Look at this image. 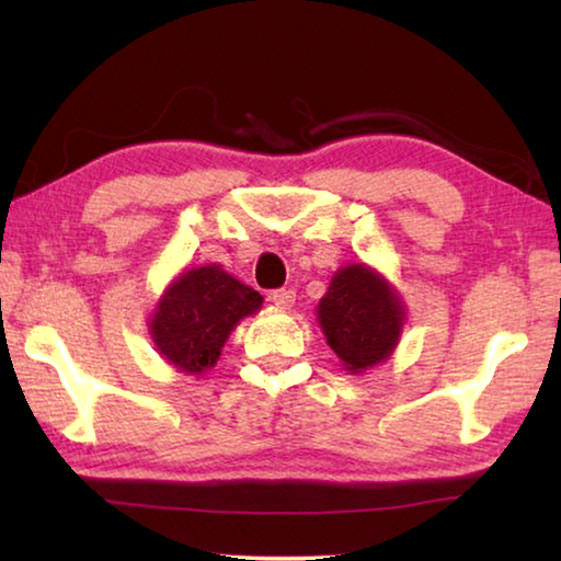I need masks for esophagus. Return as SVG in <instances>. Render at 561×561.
Returning <instances> with one entry per match:
<instances>
[{"label":"esophagus","instance_id":"esophagus-1","mask_svg":"<svg viewBox=\"0 0 561 561\" xmlns=\"http://www.w3.org/2000/svg\"><path fill=\"white\" fill-rule=\"evenodd\" d=\"M294 299H297V294H294L291 289H274L270 294V301L274 304V307H279V309H291L294 307Z\"/></svg>","mask_w":561,"mask_h":561}]
</instances>
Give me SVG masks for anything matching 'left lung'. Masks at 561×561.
I'll return each instance as SVG.
<instances>
[{"label":"left lung","mask_w":561,"mask_h":561,"mask_svg":"<svg viewBox=\"0 0 561 561\" xmlns=\"http://www.w3.org/2000/svg\"><path fill=\"white\" fill-rule=\"evenodd\" d=\"M317 321L341 366L364 374L391 358L405 324V301L381 272L356 262L331 277Z\"/></svg>","instance_id":"1"}]
</instances>
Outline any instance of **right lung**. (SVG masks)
Instances as JSON below:
<instances>
[{
  "label": "right lung",
  "instance_id": "add662e5",
  "mask_svg": "<svg viewBox=\"0 0 561 561\" xmlns=\"http://www.w3.org/2000/svg\"><path fill=\"white\" fill-rule=\"evenodd\" d=\"M262 294L247 287L220 264H203L178 274L148 319V334L170 366L203 376L217 364L225 341L244 317L262 309Z\"/></svg>",
  "mask_w": 561,
  "mask_h": 561
}]
</instances>
